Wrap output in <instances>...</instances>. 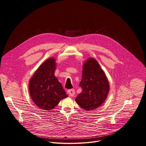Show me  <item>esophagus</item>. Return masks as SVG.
Listing matches in <instances>:
<instances>
[{"instance_id":"34e87169","label":"esophagus","mask_w":146,"mask_h":146,"mask_svg":"<svg viewBox=\"0 0 146 146\" xmlns=\"http://www.w3.org/2000/svg\"><path fill=\"white\" fill-rule=\"evenodd\" d=\"M68 92L69 94V95L70 96H73L75 94V91L74 89H70V90H69L68 91Z\"/></svg>"}]
</instances>
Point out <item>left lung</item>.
<instances>
[{
	"label": "left lung",
	"mask_w": 146,
	"mask_h": 146,
	"mask_svg": "<svg viewBox=\"0 0 146 146\" xmlns=\"http://www.w3.org/2000/svg\"><path fill=\"white\" fill-rule=\"evenodd\" d=\"M80 86L82 92L75 100L81 108L87 111L100 106L107 98L109 83L105 73L94 58H90L83 65Z\"/></svg>",
	"instance_id": "8db88e82"
}]
</instances>
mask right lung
Here are the masks:
<instances>
[{
    "instance_id": "right-lung-1",
    "label": "right lung",
    "mask_w": 146,
    "mask_h": 146,
    "mask_svg": "<svg viewBox=\"0 0 146 146\" xmlns=\"http://www.w3.org/2000/svg\"><path fill=\"white\" fill-rule=\"evenodd\" d=\"M55 69V58H50L39 66L29 80L31 97L35 105L44 110L53 109L60 100L68 96L54 75Z\"/></svg>"
}]
</instances>
